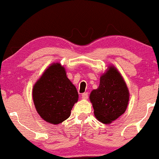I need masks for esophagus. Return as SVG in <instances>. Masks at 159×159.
<instances>
[{
    "label": "esophagus",
    "instance_id": "1",
    "mask_svg": "<svg viewBox=\"0 0 159 159\" xmlns=\"http://www.w3.org/2000/svg\"><path fill=\"white\" fill-rule=\"evenodd\" d=\"M88 96H89V95H88V93H83V94L81 95L82 99H87L88 98Z\"/></svg>",
    "mask_w": 159,
    "mask_h": 159
}]
</instances>
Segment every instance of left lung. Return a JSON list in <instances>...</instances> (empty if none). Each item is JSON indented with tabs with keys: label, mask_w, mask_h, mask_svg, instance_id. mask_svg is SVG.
Segmentation results:
<instances>
[{
	"label": "left lung",
	"mask_w": 159,
	"mask_h": 159,
	"mask_svg": "<svg viewBox=\"0 0 159 159\" xmlns=\"http://www.w3.org/2000/svg\"><path fill=\"white\" fill-rule=\"evenodd\" d=\"M129 99V89L119 71L110 65L100 77V84L89 95L95 118L109 124L123 115Z\"/></svg>",
	"instance_id": "left-lung-1"
}]
</instances>
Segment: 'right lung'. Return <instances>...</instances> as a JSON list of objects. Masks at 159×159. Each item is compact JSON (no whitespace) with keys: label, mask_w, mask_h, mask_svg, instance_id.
I'll use <instances>...</instances> for the list:
<instances>
[{"label":"right lung","mask_w":159,"mask_h":159,"mask_svg":"<svg viewBox=\"0 0 159 159\" xmlns=\"http://www.w3.org/2000/svg\"><path fill=\"white\" fill-rule=\"evenodd\" d=\"M36 111L42 119L58 124L70 116L78 93L60 63H53L44 70L32 88Z\"/></svg>","instance_id":"add662e5"}]
</instances>
